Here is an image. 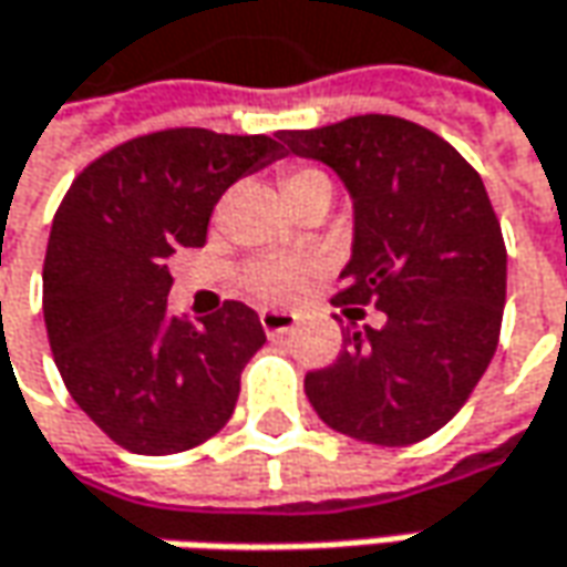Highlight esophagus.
Segmentation results:
<instances>
[{"mask_svg":"<svg viewBox=\"0 0 567 567\" xmlns=\"http://www.w3.org/2000/svg\"><path fill=\"white\" fill-rule=\"evenodd\" d=\"M261 318V328H265V334L274 338V334H284V331H290L296 324L293 312H280V309H261L258 312Z\"/></svg>","mask_w":567,"mask_h":567,"instance_id":"1","label":"esophagus"}]
</instances>
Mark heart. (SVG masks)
<instances>
[{"instance_id": "obj_1", "label": "heart", "mask_w": 567, "mask_h": 567, "mask_svg": "<svg viewBox=\"0 0 567 567\" xmlns=\"http://www.w3.org/2000/svg\"><path fill=\"white\" fill-rule=\"evenodd\" d=\"M312 188H328L331 183L328 176L316 169V166H290L284 173V192L287 198H296L302 192H312ZM312 271V261L309 258H265V261H255L243 274V284L251 296L265 299V302H284L302 287V280Z\"/></svg>"}]
</instances>
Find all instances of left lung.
<instances>
[{
	"instance_id": "8db88e82",
	"label": "left lung",
	"mask_w": 567,
	"mask_h": 567,
	"mask_svg": "<svg viewBox=\"0 0 567 567\" xmlns=\"http://www.w3.org/2000/svg\"><path fill=\"white\" fill-rule=\"evenodd\" d=\"M284 151L331 166L353 198V255L334 306H375L381 328L343 334L338 360L306 375V398L369 445L423 442L489 369L508 255L480 173L435 132L401 116L280 132Z\"/></svg>"
}]
</instances>
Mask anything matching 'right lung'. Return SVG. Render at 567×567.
Masks as SVG:
<instances>
[{
	"label": "right lung",
	"mask_w": 567,
	"mask_h": 567,
	"mask_svg": "<svg viewBox=\"0 0 567 567\" xmlns=\"http://www.w3.org/2000/svg\"><path fill=\"white\" fill-rule=\"evenodd\" d=\"M280 157L277 135L151 132L84 166L55 210L50 350L78 406L125 451H188L233 416L261 321L236 299L202 324L169 316V258L205 246L220 195Z\"/></svg>",
	"instance_id": "right-lung-1"
}]
</instances>
